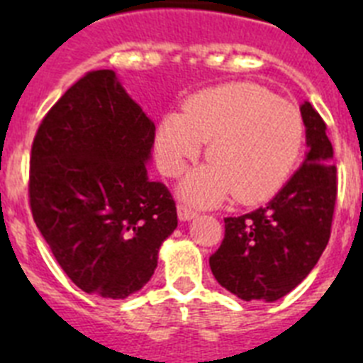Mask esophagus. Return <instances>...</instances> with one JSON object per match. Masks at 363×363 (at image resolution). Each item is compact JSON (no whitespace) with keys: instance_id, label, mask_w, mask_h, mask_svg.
<instances>
[{"instance_id":"obj_1","label":"esophagus","mask_w":363,"mask_h":363,"mask_svg":"<svg viewBox=\"0 0 363 363\" xmlns=\"http://www.w3.org/2000/svg\"><path fill=\"white\" fill-rule=\"evenodd\" d=\"M176 207H178V218H179V220L187 221V220H192V218L196 216V211L192 209V205L189 203V201L179 200Z\"/></svg>"}]
</instances>
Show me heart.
Here are the masks:
<instances>
[{"label": "heart", "instance_id": "heart-1", "mask_svg": "<svg viewBox=\"0 0 363 363\" xmlns=\"http://www.w3.org/2000/svg\"><path fill=\"white\" fill-rule=\"evenodd\" d=\"M301 140L303 121L293 104L255 83H227L192 96L185 112L167 114L156 152L163 174L179 176L209 142L211 162L185 179V196L216 203L234 192L242 203H258L285 184Z\"/></svg>", "mask_w": 363, "mask_h": 363}]
</instances>
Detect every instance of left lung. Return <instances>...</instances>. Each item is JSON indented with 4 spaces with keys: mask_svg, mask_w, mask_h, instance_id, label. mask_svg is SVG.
<instances>
[{
    "mask_svg": "<svg viewBox=\"0 0 363 363\" xmlns=\"http://www.w3.org/2000/svg\"><path fill=\"white\" fill-rule=\"evenodd\" d=\"M307 156L267 205L223 218L225 236L209 258L221 287L245 301L280 300L313 271L331 236L338 178L325 123L306 101Z\"/></svg>",
    "mask_w": 363,
    "mask_h": 363,
    "instance_id": "8db88e82",
    "label": "left lung"
}]
</instances>
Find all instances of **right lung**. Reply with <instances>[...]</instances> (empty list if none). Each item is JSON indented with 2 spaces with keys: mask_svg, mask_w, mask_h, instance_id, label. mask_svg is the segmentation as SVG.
<instances>
[{
  "mask_svg": "<svg viewBox=\"0 0 363 363\" xmlns=\"http://www.w3.org/2000/svg\"><path fill=\"white\" fill-rule=\"evenodd\" d=\"M152 121L112 70H91L41 120L30 150L32 218L67 277L127 298L150 280L176 203L147 174Z\"/></svg>",
  "mask_w": 363,
  "mask_h": 363,
  "instance_id": "add662e5",
  "label": "right lung"
}]
</instances>
